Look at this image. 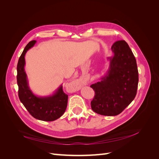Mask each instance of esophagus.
I'll return each mask as SVG.
<instances>
[{"label":"esophagus","instance_id":"esophagus-1","mask_svg":"<svg viewBox=\"0 0 159 159\" xmlns=\"http://www.w3.org/2000/svg\"><path fill=\"white\" fill-rule=\"evenodd\" d=\"M74 85L75 89H80V82H78V81H74Z\"/></svg>","mask_w":159,"mask_h":159}]
</instances>
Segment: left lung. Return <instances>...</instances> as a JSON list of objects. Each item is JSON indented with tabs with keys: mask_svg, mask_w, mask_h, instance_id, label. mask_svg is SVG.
<instances>
[{
	"mask_svg": "<svg viewBox=\"0 0 159 159\" xmlns=\"http://www.w3.org/2000/svg\"><path fill=\"white\" fill-rule=\"evenodd\" d=\"M111 50L113 55L107 57L106 74L91 85L95 91L91 109L105 116L119 115L133 102L139 82L136 59L127 43L124 40L115 42Z\"/></svg>",
	"mask_w": 159,
	"mask_h": 159,
	"instance_id": "1",
	"label": "left lung"
}]
</instances>
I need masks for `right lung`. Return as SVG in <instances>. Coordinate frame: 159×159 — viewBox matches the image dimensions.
<instances>
[{"label":"right lung","mask_w":159,"mask_h":159,"mask_svg":"<svg viewBox=\"0 0 159 159\" xmlns=\"http://www.w3.org/2000/svg\"><path fill=\"white\" fill-rule=\"evenodd\" d=\"M36 43L30 42L24 49L17 64V84L18 97L21 103L33 117L44 121H52L60 118L65 112L68 95L62 89V85L49 95L38 96L32 92L25 70V55Z\"/></svg>","instance_id":"right-lung-1"}]
</instances>
